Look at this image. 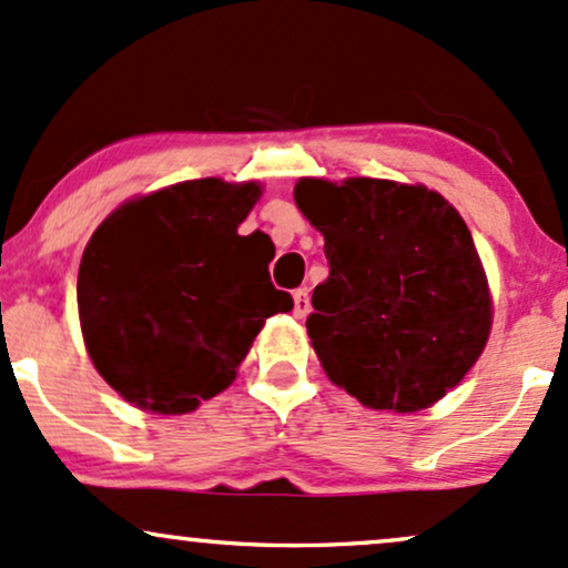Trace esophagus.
Listing matches in <instances>:
<instances>
[{"label":"esophagus","instance_id":"obj_1","mask_svg":"<svg viewBox=\"0 0 568 568\" xmlns=\"http://www.w3.org/2000/svg\"><path fill=\"white\" fill-rule=\"evenodd\" d=\"M295 316L297 318H305L311 311V297H308V290H295Z\"/></svg>","mask_w":568,"mask_h":568}]
</instances>
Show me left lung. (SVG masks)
I'll list each match as a JSON object with an SVG mask.
<instances>
[{"label": "left lung", "instance_id": "obj_1", "mask_svg": "<svg viewBox=\"0 0 568 568\" xmlns=\"http://www.w3.org/2000/svg\"><path fill=\"white\" fill-rule=\"evenodd\" d=\"M295 202L329 260L305 322L326 377L372 409H428L468 375L491 329L465 220L442 193L377 178H303Z\"/></svg>", "mask_w": 568, "mask_h": 568}]
</instances>
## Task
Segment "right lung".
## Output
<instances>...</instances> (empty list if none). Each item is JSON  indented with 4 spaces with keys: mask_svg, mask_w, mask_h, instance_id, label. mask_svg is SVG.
Listing matches in <instances>:
<instances>
[{
    "mask_svg": "<svg viewBox=\"0 0 568 568\" xmlns=\"http://www.w3.org/2000/svg\"><path fill=\"white\" fill-rule=\"evenodd\" d=\"M257 183L185 180L113 210L84 246L77 303L87 353L124 402L185 415L236 379L273 313L265 236H239Z\"/></svg>",
    "mask_w": 568,
    "mask_h": 568,
    "instance_id": "right-lung-1",
    "label": "right lung"
}]
</instances>
